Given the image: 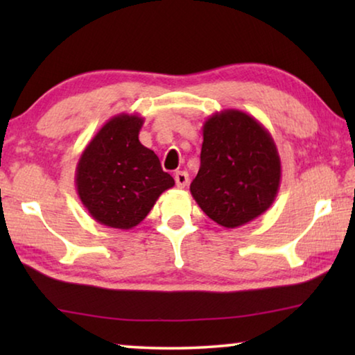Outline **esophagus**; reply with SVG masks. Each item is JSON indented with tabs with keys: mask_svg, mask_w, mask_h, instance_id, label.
<instances>
[{
	"mask_svg": "<svg viewBox=\"0 0 355 355\" xmlns=\"http://www.w3.org/2000/svg\"><path fill=\"white\" fill-rule=\"evenodd\" d=\"M188 182H189V175H188V172H184V171H178V172H175V183H177V188H184L186 184H188Z\"/></svg>",
	"mask_w": 355,
	"mask_h": 355,
	"instance_id": "34e87169",
	"label": "esophagus"
}]
</instances>
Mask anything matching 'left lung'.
Segmentation results:
<instances>
[{"mask_svg":"<svg viewBox=\"0 0 355 355\" xmlns=\"http://www.w3.org/2000/svg\"><path fill=\"white\" fill-rule=\"evenodd\" d=\"M282 166L275 142L255 117L224 110L203 123L200 169L191 194L209 219L236 228L272 205Z\"/></svg>","mask_w":355,"mask_h":355,"instance_id":"1","label":"left lung"}]
</instances>
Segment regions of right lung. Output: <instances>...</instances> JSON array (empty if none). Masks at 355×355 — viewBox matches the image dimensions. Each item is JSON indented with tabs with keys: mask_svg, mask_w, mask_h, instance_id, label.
I'll list each match as a JSON object with an SVG mask.
<instances>
[{
	"mask_svg": "<svg viewBox=\"0 0 355 355\" xmlns=\"http://www.w3.org/2000/svg\"><path fill=\"white\" fill-rule=\"evenodd\" d=\"M144 117L122 112L98 130L76 164L80 200L101 225L130 230L175 182L139 142Z\"/></svg>",
	"mask_w": 355,
	"mask_h": 355,
	"instance_id": "right-lung-1",
	"label": "right lung"
}]
</instances>
